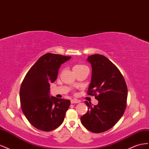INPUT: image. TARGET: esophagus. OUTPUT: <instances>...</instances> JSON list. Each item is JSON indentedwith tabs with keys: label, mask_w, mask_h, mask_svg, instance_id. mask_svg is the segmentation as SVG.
Returning <instances> with one entry per match:
<instances>
[{
	"label": "esophagus",
	"mask_w": 149,
	"mask_h": 149,
	"mask_svg": "<svg viewBox=\"0 0 149 149\" xmlns=\"http://www.w3.org/2000/svg\"><path fill=\"white\" fill-rule=\"evenodd\" d=\"M70 102L71 104H78V103H80V101L77 99H72L71 100Z\"/></svg>",
	"instance_id": "34e87169"
}]
</instances>
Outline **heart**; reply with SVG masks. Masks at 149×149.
<instances>
[{"mask_svg":"<svg viewBox=\"0 0 149 149\" xmlns=\"http://www.w3.org/2000/svg\"><path fill=\"white\" fill-rule=\"evenodd\" d=\"M84 67H86V66H85L84 65H81V64H76L73 67V70L79 69H80V68H82Z\"/></svg>","mask_w":149,"mask_h":149,"instance_id":"obj_1","label":"heart"}]
</instances>
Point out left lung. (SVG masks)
Masks as SVG:
<instances>
[{"mask_svg":"<svg viewBox=\"0 0 149 149\" xmlns=\"http://www.w3.org/2000/svg\"><path fill=\"white\" fill-rule=\"evenodd\" d=\"M92 65V77L87 94L99 101L92 106L85 101L87 112L80 117L82 125L89 131L101 133L109 130L124 114L126 108L127 87L120 72L107 57L100 54L88 56Z\"/></svg>","mask_w":149,"mask_h":149,"instance_id":"1","label":"left lung"}]
</instances>
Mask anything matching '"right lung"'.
<instances>
[{"label": "right lung", "instance_id": "right-lung-1", "mask_svg": "<svg viewBox=\"0 0 149 149\" xmlns=\"http://www.w3.org/2000/svg\"><path fill=\"white\" fill-rule=\"evenodd\" d=\"M70 56L47 53L29 69L20 89L21 109L36 129L49 132L63 122L70 105V100L50 96V83L57 79L61 64Z\"/></svg>", "mask_w": 149, "mask_h": 149}]
</instances>
